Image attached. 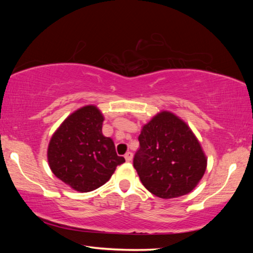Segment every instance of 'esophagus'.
Masks as SVG:
<instances>
[{
    "label": "esophagus",
    "mask_w": 253,
    "mask_h": 253,
    "mask_svg": "<svg viewBox=\"0 0 253 253\" xmlns=\"http://www.w3.org/2000/svg\"><path fill=\"white\" fill-rule=\"evenodd\" d=\"M125 159L127 162H130V161L132 160V153L130 151H128L126 154H125Z\"/></svg>",
    "instance_id": "1"
}]
</instances>
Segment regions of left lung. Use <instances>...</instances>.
Segmentation results:
<instances>
[{
    "label": "left lung",
    "mask_w": 253,
    "mask_h": 253,
    "mask_svg": "<svg viewBox=\"0 0 253 253\" xmlns=\"http://www.w3.org/2000/svg\"><path fill=\"white\" fill-rule=\"evenodd\" d=\"M133 168L147 189L162 199L187 195L200 181L207 159L190 128L173 113L162 112L138 137Z\"/></svg>",
    "instance_id": "8db88e82"
}]
</instances>
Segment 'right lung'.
Segmentation results:
<instances>
[{
  "instance_id": "1",
  "label": "right lung",
  "mask_w": 253,
  "mask_h": 253,
  "mask_svg": "<svg viewBox=\"0 0 253 253\" xmlns=\"http://www.w3.org/2000/svg\"><path fill=\"white\" fill-rule=\"evenodd\" d=\"M103 121L95 106H84L69 115L51 138L50 169L77 191H92L104 185L116 166L125 162L112 139L102 133Z\"/></svg>"
}]
</instances>
